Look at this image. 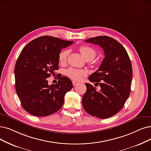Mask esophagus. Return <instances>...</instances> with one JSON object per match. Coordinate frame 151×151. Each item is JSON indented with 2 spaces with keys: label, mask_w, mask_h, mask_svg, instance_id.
<instances>
[{
  "label": "esophagus",
  "mask_w": 151,
  "mask_h": 151,
  "mask_svg": "<svg viewBox=\"0 0 151 151\" xmlns=\"http://www.w3.org/2000/svg\"><path fill=\"white\" fill-rule=\"evenodd\" d=\"M79 83L77 82V81H72V84H73L74 86H76L77 85H78Z\"/></svg>",
  "instance_id": "obj_1"
}]
</instances>
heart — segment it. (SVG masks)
<instances>
[{
	"mask_svg": "<svg viewBox=\"0 0 151 151\" xmlns=\"http://www.w3.org/2000/svg\"><path fill=\"white\" fill-rule=\"evenodd\" d=\"M79 51L81 55L84 58L86 61L93 59L96 56V52L93 47L88 46H81L79 47ZM69 54V50H64L61 51L59 54V61L61 63H64L68 59ZM66 74L70 77L71 79L79 81L81 80L83 76L87 75V72L86 70L83 69H77L76 68H70L66 70Z\"/></svg>",
	"mask_w": 151,
	"mask_h": 151,
	"instance_id": "obj_1",
	"label": "heart"
}]
</instances>
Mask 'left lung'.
<instances>
[{
  "label": "left lung",
  "mask_w": 151,
  "mask_h": 151,
  "mask_svg": "<svg viewBox=\"0 0 151 151\" xmlns=\"http://www.w3.org/2000/svg\"><path fill=\"white\" fill-rule=\"evenodd\" d=\"M86 42L103 48L105 58L99 69L88 77L101 89L96 91L92 85L86 83L87 90L82 97V105L90 115L101 119L110 118L122 109L129 96L132 77L131 60L125 48L113 38L99 36Z\"/></svg>",
  "instance_id": "8db88e82"
}]
</instances>
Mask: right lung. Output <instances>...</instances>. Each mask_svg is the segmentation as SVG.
<instances>
[{"label": "right lung", "mask_w": 151, "mask_h": 151, "mask_svg": "<svg viewBox=\"0 0 151 151\" xmlns=\"http://www.w3.org/2000/svg\"><path fill=\"white\" fill-rule=\"evenodd\" d=\"M74 43L43 36L30 41L21 51L15 64V90L23 109L36 116L58 111L64 95L73 87L68 77H60L56 84L48 85L47 78L59 69V54Z\"/></svg>", "instance_id": "1"}]
</instances>
